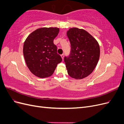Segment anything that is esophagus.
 Returning a JSON list of instances; mask_svg holds the SVG:
<instances>
[{"label": "esophagus", "mask_w": 124, "mask_h": 124, "mask_svg": "<svg viewBox=\"0 0 124 124\" xmlns=\"http://www.w3.org/2000/svg\"><path fill=\"white\" fill-rule=\"evenodd\" d=\"M61 56V57H62V60H63V57H64V55H63V54H62Z\"/></svg>", "instance_id": "obj_1"}]
</instances>
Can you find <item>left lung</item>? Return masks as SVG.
Masks as SVG:
<instances>
[{"label": "left lung", "mask_w": 124, "mask_h": 124, "mask_svg": "<svg viewBox=\"0 0 124 124\" xmlns=\"http://www.w3.org/2000/svg\"><path fill=\"white\" fill-rule=\"evenodd\" d=\"M71 44V51L64 61L69 76L81 79L91 74L96 67L100 57L97 41L83 29L71 28L67 32Z\"/></svg>", "instance_id": "8db88e82"}]
</instances>
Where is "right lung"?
<instances>
[{
	"instance_id": "add662e5",
	"label": "right lung",
	"mask_w": 124,
	"mask_h": 124,
	"mask_svg": "<svg viewBox=\"0 0 124 124\" xmlns=\"http://www.w3.org/2000/svg\"><path fill=\"white\" fill-rule=\"evenodd\" d=\"M59 31L57 27L40 28L31 32L25 41L23 54L26 63L37 77L52 76L58 63L62 61L53 43Z\"/></svg>"
}]
</instances>
